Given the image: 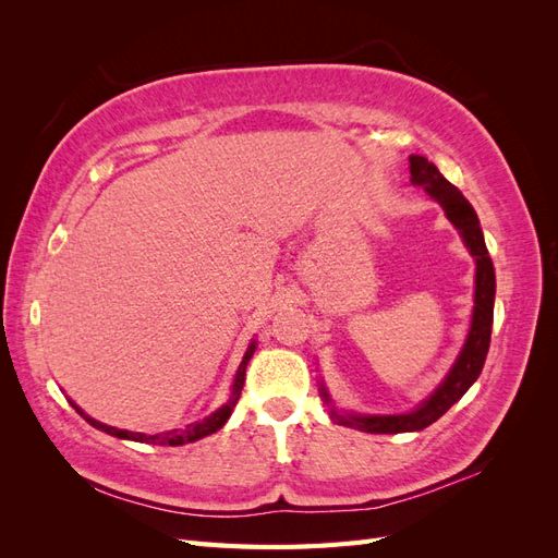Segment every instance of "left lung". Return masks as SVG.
<instances>
[{"label":"left lung","instance_id":"1","mask_svg":"<svg viewBox=\"0 0 558 558\" xmlns=\"http://www.w3.org/2000/svg\"><path fill=\"white\" fill-rule=\"evenodd\" d=\"M412 183L421 185L437 205L442 207L451 226L459 230L470 256L475 258V307H472L470 330L463 342V349L449 367L447 377L437 384L435 391L408 414H353L335 408L326 384L320 381V398L328 404V414L340 426L356 428L363 433H416L435 424L453 402H459L468 388L477 381L492 344L494 326V300H496V272L492 256L484 244V234L480 228V218L472 209L463 193L449 183L440 170L424 156H410Z\"/></svg>","mask_w":558,"mask_h":558}]
</instances>
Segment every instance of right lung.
Returning a JSON list of instances; mask_svg holds the SVG:
<instances>
[{"instance_id": "add662e5", "label": "right lung", "mask_w": 558, "mask_h": 558, "mask_svg": "<svg viewBox=\"0 0 558 558\" xmlns=\"http://www.w3.org/2000/svg\"><path fill=\"white\" fill-rule=\"evenodd\" d=\"M253 351H256V340H251V344L246 347L244 351V359L238 367V375H234V381H232V391H230V398L228 402L223 404V408H218L214 414H209L207 418L197 421V424H191L185 426L181 430H167V433H156V435H146V433H132V430H121V428H113V426H107L102 424V421H95L93 416H88L86 412H83L76 402H72V408L88 421L90 426H95L97 430H105L107 435H113V437H121V440H132V442H146V445H160V447H179V445H189V442H197L202 440V437H207L216 430H221L228 418L234 410V404H238L240 396H242V388H244V377H246V365L253 356Z\"/></svg>"}]
</instances>
